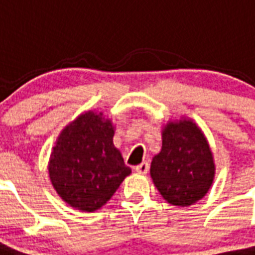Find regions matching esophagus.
Here are the masks:
<instances>
[{"instance_id":"esophagus-1","label":"esophagus","mask_w":255,"mask_h":255,"mask_svg":"<svg viewBox=\"0 0 255 255\" xmlns=\"http://www.w3.org/2000/svg\"><path fill=\"white\" fill-rule=\"evenodd\" d=\"M135 171L138 172V174H142V175H145L148 174V171H149V164H148V161H142L141 164L135 167Z\"/></svg>"}]
</instances>
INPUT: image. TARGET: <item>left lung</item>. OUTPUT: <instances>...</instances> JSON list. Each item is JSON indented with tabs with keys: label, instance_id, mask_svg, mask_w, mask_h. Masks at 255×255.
Here are the masks:
<instances>
[{
	"label": "left lung",
	"instance_id": "8db88e82",
	"mask_svg": "<svg viewBox=\"0 0 255 255\" xmlns=\"http://www.w3.org/2000/svg\"><path fill=\"white\" fill-rule=\"evenodd\" d=\"M161 138V150L150 163L152 181L167 202L193 205L208 193L215 178L209 144L191 120L170 121Z\"/></svg>",
	"mask_w": 255,
	"mask_h": 255
}]
</instances>
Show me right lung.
I'll return each mask as SVG.
<instances>
[{"instance_id": "right-lung-1", "label": "right lung", "mask_w": 255, "mask_h": 255, "mask_svg": "<svg viewBox=\"0 0 255 255\" xmlns=\"http://www.w3.org/2000/svg\"><path fill=\"white\" fill-rule=\"evenodd\" d=\"M113 137L111 121L94 111L81 114L61 131L50 156V181L72 208L98 211L131 172Z\"/></svg>"}]
</instances>
